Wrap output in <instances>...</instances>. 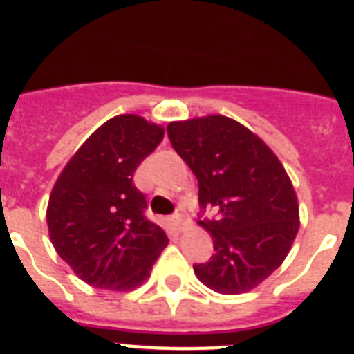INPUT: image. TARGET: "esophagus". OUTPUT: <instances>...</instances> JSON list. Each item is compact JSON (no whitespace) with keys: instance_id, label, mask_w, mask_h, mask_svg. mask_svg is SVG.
<instances>
[{"instance_id":"1","label":"esophagus","mask_w":354,"mask_h":354,"mask_svg":"<svg viewBox=\"0 0 354 354\" xmlns=\"http://www.w3.org/2000/svg\"><path fill=\"white\" fill-rule=\"evenodd\" d=\"M183 218H184V209H177V211H175V214L171 216V223L179 228L180 223H183Z\"/></svg>"}]
</instances>
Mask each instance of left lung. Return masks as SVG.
Wrapping results in <instances>:
<instances>
[{"mask_svg":"<svg viewBox=\"0 0 354 354\" xmlns=\"http://www.w3.org/2000/svg\"><path fill=\"white\" fill-rule=\"evenodd\" d=\"M168 138L198 179L200 220L214 255L196 278L220 294L255 289L280 268L299 230V205L286 168L257 134L223 115L170 122Z\"/></svg>","mask_w":354,"mask_h":354,"instance_id":"1","label":"left lung"}]
</instances>
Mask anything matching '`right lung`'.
<instances>
[{"label": "right lung", "instance_id": "obj_1", "mask_svg": "<svg viewBox=\"0 0 354 354\" xmlns=\"http://www.w3.org/2000/svg\"><path fill=\"white\" fill-rule=\"evenodd\" d=\"M165 127L117 115L90 134L65 165L48 204L49 239L77 278L97 289H136L168 237L143 216L133 175L162 142Z\"/></svg>", "mask_w": 354, "mask_h": 354}]
</instances>
